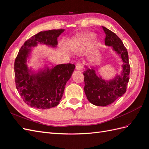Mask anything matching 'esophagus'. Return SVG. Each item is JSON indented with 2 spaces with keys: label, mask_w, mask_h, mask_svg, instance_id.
I'll return each mask as SVG.
<instances>
[{
  "label": "esophagus",
  "mask_w": 149,
  "mask_h": 149,
  "mask_svg": "<svg viewBox=\"0 0 149 149\" xmlns=\"http://www.w3.org/2000/svg\"><path fill=\"white\" fill-rule=\"evenodd\" d=\"M82 68H83V66H82L81 63L78 62L76 64V69H77V70H81Z\"/></svg>",
  "instance_id": "esophagus-1"
}]
</instances>
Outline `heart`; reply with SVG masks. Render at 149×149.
<instances>
[{"label": "heart", "mask_w": 149, "mask_h": 149, "mask_svg": "<svg viewBox=\"0 0 149 149\" xmlns=\"http://www.w3.org/2000/svg\"><path fill=\"white\" fill-rule=\"evenodd\" d=\"M97 35L94 33H90L83 35L80 37H77L72 40L71 43L70 47L71 48H75V47H82L86 44L92 42L93 40H95Z\"/></svg>", "instance_id": "1"}]
</instances>
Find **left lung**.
Segmentation results:
<instances>
[{
	"label": "left lung",
	"instance_id": "1",
	"mask_svg": "<svg viewBox=\"0 0 149 149\" xmlns=\"http://www.w3.org/2000/svg\"><path fill=\"white\" fill-rule=\"evenodd\" d=\"M103 30L106 35L105 44L111 47L112 50L120 57L123 64L120 74H116L108 80L97 74V65L85 66L86 71L83 75L85 95L90 103L97 106H106L123 96L126 92L130 71L128 52L121 40L107 28L104 26Z\"/></svg>",
	"mask_w": 149,
	"mask_h": 149
}]
</instances>
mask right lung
Returning a JSON list of instances; mask_svg holds the SVG:
<instances>
[{"label":"right lung","instance_id":"right-lung-1","mask_svg":"<svg viewBox=\"0 0 149 149\" xmlns=\"http://www.w3.org/2000/svg\"><path fill=\"white\" fill-rule=\"evenodd\" d=\"M64 29L40 31L25 42L14 62L16 86L24 102L30 107L46 109L57 106L62 99L67 81L75 65L61 64L54 66L48 61L37 70L28 67L33 47L43 44L57 48V38ZM51 66L49 67L48 65Z\"/></svg>","mask_w":149,"mask_h":149}]
</instances>
